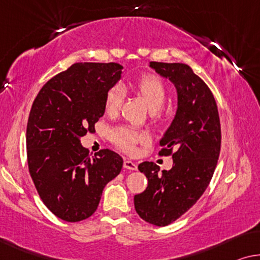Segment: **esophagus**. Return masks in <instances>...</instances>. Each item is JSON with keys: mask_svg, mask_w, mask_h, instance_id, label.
<instances>
[{"mask_svg": "<svg viewBox=\"0 0 260 260\" xmlns=\"http://www.w3.org/2000/svg\"><path fill=\"white\" fill-rule=\"evenodd\" d=\"M123 168H126V170H131V171H135L138 168L137 164L131 161V160H125L123 161Z\"/></svg>", "mask_w": 260, "mask_h": 260, "instance_id": "obj_1", "label": "esophagus"}]
</instances>
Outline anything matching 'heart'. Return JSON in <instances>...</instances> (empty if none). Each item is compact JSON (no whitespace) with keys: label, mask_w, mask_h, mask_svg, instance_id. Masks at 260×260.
<instances>
[{"label":"heart","mask_w":260,"mask_h":260,"mask_svg":"<svg viewBox=\"0 0 260 260\" xmlns=\"http://www.w3.org/2000/svg\"><path fill=\"white\" fill-rule=\"evenodd\" d=\"M131 89L135 94L144 99L146 104L151 108V116L154 121H160L165 116L164 104L167 99V87L165 82L154 74H146L135 79L131 82ZM125 99V93L121 87L114 86L107 90L105 95L104 107L106 114L109 116L118 115L121 109ZM111 141L120 151L125 153H134L139 144L147 141V135L142 132L132 128V127L121 126L111 132Z\"/></svg>","instance_id":"heart-1"}]
</instances>
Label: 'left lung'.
Masks as SVG:
<instances>
[{"mask_svg": "<svg viewBox=\"0 0 260 260\" xmlns=\"http://www.w3.org/2000/svg\"><path fill=\"white\" fill-rule=\"evenodd\" d=\"M149 66L178 90L177 115L159 152L172 155L173 166L162 173L154 162L138 166L148 185L134 196V207L145 221L166 226L186 213L207 188L220 153L221 128L213 94L188 64L151 61Z\"/></svg>", "mask_w": 260, "mask_h": 260, "instance_id": "left-lung-1", "label": "left lung"}]
</instances>
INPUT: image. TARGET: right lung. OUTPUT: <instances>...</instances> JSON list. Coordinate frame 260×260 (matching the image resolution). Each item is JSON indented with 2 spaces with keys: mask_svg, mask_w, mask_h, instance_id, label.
Here are the masks:
<instances>
[{
  "mask_svg": "<svg viewBox=\"0 0 260 260\" xmlns=\"http://www.w3.org/2000/svg\"><path fill=\"white\" fill-rule=\"evenodd\" d=\"M121 69L114 62H76L50 79L32 102L25 134L29 173L43 204L64 221L89 218L122 168L118 153L105 148L90 158L80 144L95 132L105 95Z\"/></svg>",
  "mask_w": 260,
  "mask_h": 260,
  "instance_id": "1",
  "label": "right lung"
}]
</instances>
